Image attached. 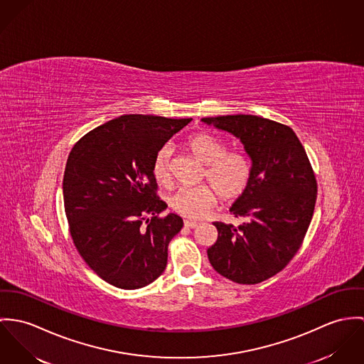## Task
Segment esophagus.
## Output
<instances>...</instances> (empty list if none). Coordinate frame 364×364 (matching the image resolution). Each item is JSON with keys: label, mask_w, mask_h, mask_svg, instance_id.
Wrapping results in <instances>:
<instances>
[{"label": "esophagus", "mask_w": 364, "mask_h": 364, "mask_svg": "<svg viewBox=\"0 0 364 364\" xmlns=\"http://www.w3.org/2000/svg\"><path fill=\"white\" fill-rule=\"evenodd\" d=\"M198 222H193V220H184V226L186 228H188V229H196V228H198Z\"/></svg>", "instance_id": "34e87169"}]
</instances>
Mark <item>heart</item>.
<instances>
[{"label":"heart","instance_id":"heart-1","mask_svg":"<svg viewBox=\"0 0 364 364\" xmlns=\"http://www.w3.org/2000/svg\"><path fill=\"white\" fill-rule=\"evenodd\" d=\"M186 146L205 164L203 177L210 181L213 188L206 184L178 188L170 197V208L176 213L188 219H201L216 205L217 191L223 200L232 201L239 198L250 186L252 163L244 152H226L225 144L208 132L193 134L186 141ZM170 155L171 149L166 145L154 161V177L161 184H166L170 178Z\"/></svg>","mask_w":364,"mask_h":364}]
</instances>
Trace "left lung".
I'll return each mask as SVG.
<instances>
[{
  "instance_id": "8db88e82",
  "label": "left lung",
  "mask_w": 364,
  "mask_h": 364,
  "mask_svg": "<svg viewBox=\"0 0 364 364\" xmlns=\"http://www.w3.org/2000/svg\"><path fill=\"white\" fill-rule=\"evenodd\" d=\"M202 122L235 135L252 163L250 186L232 205L237 228L215 222L218 240L208 248L213 269L242 284L262 282L289 264L310 226L317 181L294 131L281 122L237 114Z\"/></svg>"
}]
</instances>
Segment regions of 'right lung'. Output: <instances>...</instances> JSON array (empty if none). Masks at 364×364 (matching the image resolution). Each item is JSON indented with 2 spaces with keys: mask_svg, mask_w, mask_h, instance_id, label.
<instances>
[{
  "mask_svg": "<svg viewBox=\"0 0 364 364\" xmlns=\"http://www.w3.org/2000/svg\"><path fill=\"white\" fill-rule=\"evenodd\" d=\"M191 119L127 114L87 132L73 148L63 180L65 215L85 262L116 287L154 282L181 230L156 196L152 166L163 145Z\"/></svg>",
  "mask_w": 364,
  "mask_h": 364,
  "instance_id": "add662e5",
  "label": "right lung"
}]
</instances>
